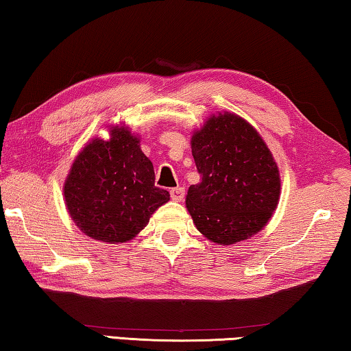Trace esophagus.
Instances as JSON below:
<instances>
[{
    "label": "esophagus",
    "instance_id": "obj_1",
    "mask_svg": "<svg viewBox=\"0 0 351 351\" xmlns=\"http://www.w3.org/2000/svg\"><path fill=\"white\" fill-rule=\"evenodd\" d=\"M186 195V189L184 187H175L170 191V197L171 199H175V202H181L182 198Z\"/></svg>",
    "mask_w": 351,
    "mask_h": 351
}]
</instances>
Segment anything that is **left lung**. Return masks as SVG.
<instances>
[{"instance_id":"1","label":"left lung","mask_w":351,"mask_h":351,"mask_svg":"<svg viewBox=\"0 0 351 351\" xmlns=\"http://www.w3.org/2000/svg\"><path fill=\"white\" fill-rule=\"evenodd\" d=\"M202 181L191 186L186 206L197 230L215 243L245 241L263 230L280 198V173L252 125L219 114L192 136Z\"/></svg>"}]
</instances>
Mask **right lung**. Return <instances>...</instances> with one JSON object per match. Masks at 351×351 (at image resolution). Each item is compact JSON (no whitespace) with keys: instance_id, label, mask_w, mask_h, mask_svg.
Listing matches in <instances>:
<instances>
[{"instance_id":"1","label":"right lung","mask_w":351,"mask_h":351,"mask_svg":"<svg viewBox=\"0 0 351 351\" xmlns=\"http://www.w3.org/2000/svg\"><path fill=\"white\" fill-rule=\"evenodd\" d=\"M66 209L76 226L103 242H126L147 226L149 215L170 199L154 186L152 160L126 128L110 141L88 143L65 181Z\"/></svg>"}]
</instances>
